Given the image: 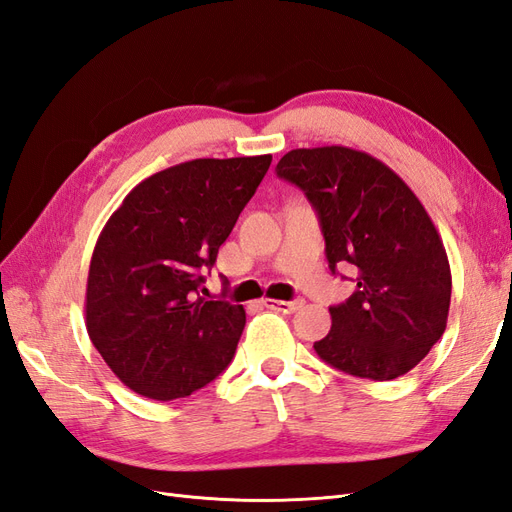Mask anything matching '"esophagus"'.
Listing matches in <instances>:
<instances>
[{"label": "esophagus", "instance_id": "esophagus-1", "mask_svg": "<svg viewBox=\"0 0 512 512\" xmlns=\"http://www.w3.org/2000/svg\"><path fill=\"white\" fill-rule=\"evenodd\" d=\"M303 299H294V301H277V299H265L262 301V305L269 307V309H275V312H282V314H292L297 312V309L303 307Z\"/></svg>", "mask_w": 512, "mask_h": 512}]
</instances>
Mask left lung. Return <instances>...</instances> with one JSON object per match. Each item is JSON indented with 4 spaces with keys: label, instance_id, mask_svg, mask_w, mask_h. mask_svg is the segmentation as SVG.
<instances>
[{
    "label": "left lung",
    "instance_id": "1",
    "mask_svg": "<svg viewBox=\"0 0 512 512\" xmlns=\"http://www.w3.org/2000/svg\"><path fill=\"white\" fill-rule=\"evenodd\" d=\"M275 173L316 209L329 269L356 271V290L329 307L333 324L316 354L359 378L408 374L442 337L453 286L421 200L389 166L350 147L292 149Z\"/></svg>",
    "mask_w": 512,
    "mask_h": 512
}]
</instances>
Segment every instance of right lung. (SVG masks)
<instances>
[{"label":"right lung","mask_w":512,"mask_h":512,"mask_svg":"<svg viewBox=\"0 0 512 512\" xmlns=\"http://www.w3.org/2000/svg\"><path fill=\"white\" fill-rule=\"evenodd\" d=\"M271 160L200 158L160 170L102 228L87 277V333L134 393L188 397L235 356L245 309L207 301L200 286Z\"/></svg>","instance_id":"add662e5"}]
</instances>
